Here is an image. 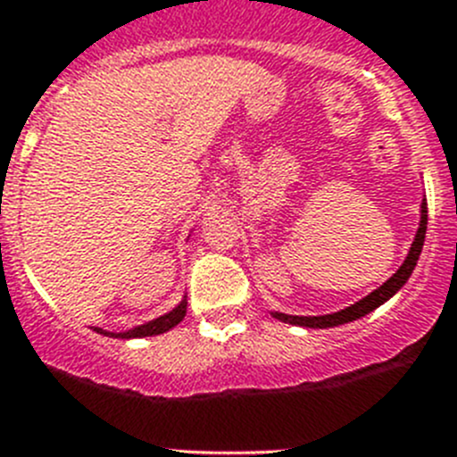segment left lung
Here are the masks:
<instances>
[{
  "mask_svg": "<svg viewBox=\"0 0 457 457\" xmlns=\"http://www.w3.org/2000/svg\"><path fill=\"white\" fill-rule=\"evenodd\" d=\"M426 226H428V205L426 199L421 204V224H419V231L414 236V242H411L410 253H407L405 263L398 268V272L385 281V284L379 286L378 290H373L370 295H366L364 300H359L357 304L348 306V309L337 311V313H329V316H288V313H272L277 320L281 322H290V325H300V327H337V325H345V322H353L357 318L366 316L370 313L373 309H378L379 304H385L389 300L391 295H395L398 290L405 286V281L410 278L411 270L417 268V261L421 256V249H423V240H426Z\"/></svg>",
  "mask_w": 457,
  "mask_h": 457,
  "instance_id": "left-lung-1",
  "label": "left lung"
}]
</instances>
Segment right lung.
<instances>
[{
  "label": "right lung",
  "instance_id": "right-lung-1",
  "mask_svg": "<svg viewBox=\"0 0 457 457\" xmlns=\"http://www.w3.org/2000/svg\"><path fill=\"white\" fill-rule=\"evenodd\" d=\"M185 313H187V300L180 302V304L176 306V309L169 311V313H164V316L155 318V320L146 322V325L135 327V329H128V332L109 334V332H103V329H96V332L107 334V337H116V338H141V337H155V334H164V332H169V329H171V327L179 325V322L183 320V318H185Z\"/></svg>",
  "mask_w": 457,
  "mask_h": 457
}]
</instances>
